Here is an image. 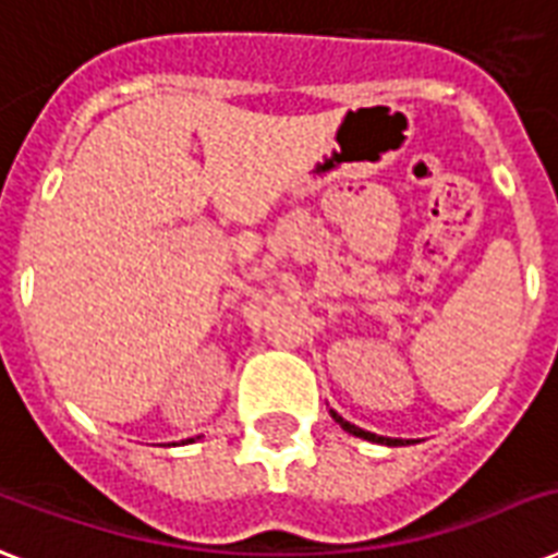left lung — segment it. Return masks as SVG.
Returning <instances> with one entry per match:
<instances>
[{
  "mask_svg": "<svg viewBox=\"0 0 558 558\" xmlns=\"http://www.w3.org/2000/svg\"><path fill=\"white\" fill-rule=\"evenodd\" d=\"M330 414H332V420H336V423H339L344 432L353 434V437H362V440H371V442H385V446H397V442H402V440H390V437H379V434L365 432V428H359V425L348 423V420H344L341 414H336V411H330Z\"/></svg>",
  "mask_w": 558,
  "mask_h": 558,
  "instance_id": "obj_1",
  "label": "left lung"
}]
</instances>
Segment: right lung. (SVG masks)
<instances>
[{"label": "right lung", "mask_w": 558, "mask_h": 558, "mask_svg": "<svg viewBox=\"0 0 558 558\" xmlns=\"http://www.w3.org/2000/svg\"><path fill=\"white\" fill-rule=\"evenodd\" d=\"M187 442H193V440H187Z\"/></svg>", "instance_id": "add662e5"}]
</instances>
